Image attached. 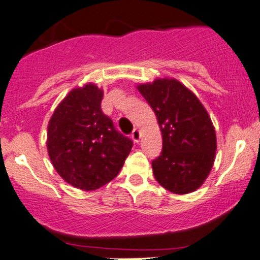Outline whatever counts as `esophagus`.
<instances>
[{
  "mask_svg": "<svg viewBox=\"0 0 260 260\" xmlns=\"http://www.w3.org/2000/svg\"><path fill=\"white\" fill-rule=\"evenodd\" d=\"M140 137H141L140 130L134 129L133 133H131V138H133V140H134V142L135 143H138V141H140Z\"/></svg>",
  "mask_w": 260,
  "mask_h": 260,
  "instance_id": "34e87169",
  "label": "esophagus"
}]
</instances>
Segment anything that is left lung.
Listing matches in <instances>:
<instances>
[{
    "instance_id": "8db88e82",
    "label": "left lung",
    "mask_w": 260,
    "mask_h": 260,
    "mask_svg": "<svg viewBox=\"0 0 260 260\" xmlns=\"http://www.w3.org/2000/svg\"><path fill=\"white\" fill-rule=\"evenodd\" d=\"M157 118L162 150L151 161L155 179L174 193L197 190L210 173L216 153L211 119L191 90L174 79L138 86Z\"/></svg>"
}]
</instances>
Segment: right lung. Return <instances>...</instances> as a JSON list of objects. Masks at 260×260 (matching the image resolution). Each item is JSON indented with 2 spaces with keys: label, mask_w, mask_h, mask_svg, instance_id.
<instances>
[{
  "label": "right lung",
  "mask_w": 260,
  "mask_h": 260,
  "mask_svg": "<svg viewBox=\"0 0 260 260\" xmlns=\"http://www.w3.org/2000/svg\"><path fill=\"white\" fill-rule=\"evenodd\" d=\"M103 90L75 88L57 106L48 126L50 160L67 183L96 190L117 177L133 148L101 110Z\"/></svg>",
  "instance_id": "obj_1"
}]
</instances>
